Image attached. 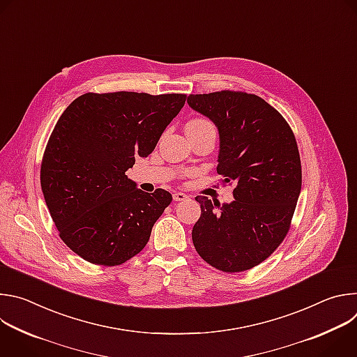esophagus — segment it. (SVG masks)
<instances>
[{
    "label": "esophagus",
    "instance_id": "obj_1",
    "mask_svg": "<svg viewBox=\"0 0 357 357\" xmlns=\"http://www.w3.org/2000/svg\"><path fill=\"white\" fill-rule=\"evenodd\" d=\"M172 196H174V200H176V202L185 200V199L188 197V195H185V193H182V192H175Z\"/></svg>",
    "mask_w": 357,
    "mask_h": 357
}]
</instances>
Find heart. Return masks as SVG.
<instances>
[{
  "label": "heart",
  "mask_w": 357,
  "mask_h": 357,
  "mask_svg": "<svg viewBox=\"0 0 357 357\" xmlns=\"http://www.w3.org/2000/svg\"><path fill=\"white\" fill-rule=\"evenodd\" d=\"M186 127H213L212 123H209L208 120L205 119H195V120H190Z\"/></svg>",
  "instance_id": "b5f03b06"
}]
</instances>
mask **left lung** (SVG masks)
I'll list each match as a JSON object with an SVG mask.
<instances>
[{
    "label": "left lung",
    "mask_w": 357,
    "mask_h": 357,
    "mask_svg": "<svg viewBox=\"0 0 357 357\" xmlns=\"http://www.w3.org/2000/svg\"><path fill=\"white\" fill-rule=\"evenodd\" d=\"M188 105L219 130L218 174L234 183L231 203L196 196L192 230L199 256L225 273L259 266L285 238L302 185L295 135L266 100L244 91L190 94Z\"/></svg>",
    "instance_id": "8db88e82"
}]
</instances>
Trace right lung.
<instances>
[{"mask_svg": "<svg viewBox=\"0 0 357 357\" xmlns=\"http://www.w3.org/2000/svg\"><path fill=\"white\" fill-rule=\"evenodd\" d=\"M185 101L181 93H84L59 117L40 186L61 238L83 260L120 266L148 243L172 195L142 192L126 171L154 151Z\"/></svg>", "mask_w": 357, "mask_h": 357, "instance_id": "right-lung-1", "label": "right lung"}]
</instances>
